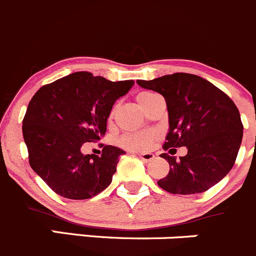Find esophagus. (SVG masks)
<instances>
[{
	"label": "esophagus",
	"instance_id": "34e87169",
	"mask_svg": "<svg viewBox=\"0 0 256 256\" xmlns=\"http://www.w3.org/2000/svg\"><path fill=\"white\" fill-rule=\"evenodd\" d=\"M136 156H138L142 160L146 162V163L152 162L154 158H156V156H154L153 153H136Z\"/></svg>",
	"mask_w": 256,
	"mask_h": 256
}]
</instances>
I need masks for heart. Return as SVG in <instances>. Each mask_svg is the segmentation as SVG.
<instances>
[{
  "label": "heart",
  "instance_id": "heart-1",
  "mask_svg": "<svg viewBox=\"0 0 256 256\" xmlns=\"http://www.w3.org/2000/svg\"><path fill=\"white\" fill-rule=\"evenodd\" d=\"M154 93L150 92H142L139 93L136 97V102L140 107H143L146 102L149 100V98L153 97ZM154 136L149 132H136V133H128L120 138V146H124V148L130 149V150L136 152H143L149 148V146L153 142Z\"/></svg>",
  "mask_w": 256,
  "mask_h": 256
}]
</instances>
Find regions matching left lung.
I'll return each instance as SVG.
<instances>
[{"mask_svg":"<svg viewBox=\"0 0 256 256\" xmlns=\"http://www.w3.org/2000/svg\"><path fill=\"white\" fill-rule=\"evenodd\" d=\"M136 83L166 100L169 132L163 148L188 149L180 160L160 154L170 169L158 186L172 194L188 196L203 193L219 183L234 166L242 144L244 128L235 103L213 83L190 73Z\"/></svg>","mask_w":256,"mask_h":256,"instance_id":"left-lung-1","label":"left lung"}]
</instances>
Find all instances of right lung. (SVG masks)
<instances>
[{
	"mask_svg": "<svg viewBox=\"0 0 256 256\" xmlns=\"http://www.w3.org/2000/svg\"><path fill=\"white\" fill-rule=\"evenodd\" d=\"M133 84L76 72L43 86L30 100L22 126L30 166L58 196L83 200L110 186L126 152L104 146L100 156H84L82 146L104 136L113 104Z\"/></svg>",
	"mask_w": 256,
	"mask_h": 256,
	"instance_id": "right-lung-1",
	"label": "right lung"
}]
</instances>
